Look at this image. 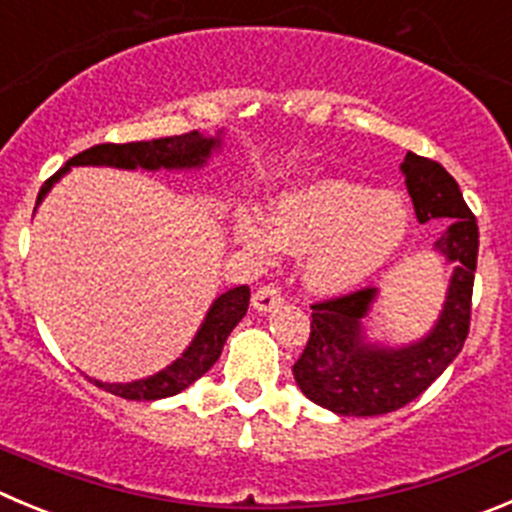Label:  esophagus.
Listing matches in <instances>:
<instances>
[{
  "label": "esophagus",
  "mask_w": 512,
  "mask_h": 512,
  "mask_svg": "<svg viewBox=\"0 0 512 512\" xmlns=\"http://www.w3.org/2000/svg\"><path fill=\"white\" fill-rule=\"evenodd\" d=\"M280 305H283V295H280V290L275 285H262L260 290L252 293V308L257 313H270V310L280 308Z\"/></svg>",
  "instance_id": "34e87169"
}]
</instances>
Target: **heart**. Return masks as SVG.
Masks as SVG:
<instances>
[{"mask_svg": "<svg viewBox=\"0 0 512 512\" xmlns=\"http://www.w3.org/2000/svg\"><path fill=\"white\" fill-rule=\"evenodd\" d=\"M412 214L396 191H371L346 179H318L280 191L270 217L255 207L232 214V232L247 252L278 257L305 252L310 293L338 298L374 280L407 245Z\"/></svg>", "mask_w": 512, "mask_h": 512, "instance_id": "1", "label": "heart"}]
</instances>
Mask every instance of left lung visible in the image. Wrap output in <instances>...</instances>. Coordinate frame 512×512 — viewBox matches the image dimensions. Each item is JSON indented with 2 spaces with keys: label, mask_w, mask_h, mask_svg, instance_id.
Instances as JSON below:
<instances>
[{
  "label": "left lung",
  "mask_w": 512,
  "mask_h": 512,
  "mask_svg": "<svg viewBox=\"0 0 512 512\" xmlns=\"http://www.w3.org/2000/svg\"><path fill=\"white\" fill-rule=\"evenodd\" d=\"M419 224H447L434 252L455 265L434 326L409 343L376 341L369 315L379 290L313 305V323L293 376L310 401L341 417H376L417 399L457 358L470 331L472 283L477 267V222L457 181L437 161L409 151L401 164Z\"/></svg>",
  "instance_id": "obj_1"
}]
</instances>
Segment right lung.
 <instances>
[{
    "label": "right lung",
    "mask_w": 512,
    "mask_h": 512,
    "mask_svg": "<svg viewBox=\"0 0 512 512\" xmlns=\"http://www.w3.org/2000/svg\"><path fill=\"white\" fill-rule=\"evenodd\" d=\"M224 131H217V136H204L199 131L184 133V136L154 138V141H136V143H100V146L88 148L83 154L73 156L68 164L62 166L52 179L45 181V186L37 194V207L42 199L50 194L52 186L68 174L73 166H111V169L126 171H191L204 169L207 161L214 154L222 151ZM35 207V209H37ZM247 305H250V288L240 285L227 293L217 295L204 315L202 326L194 333L189 346L184 348L176 361H171L166 369L156 371L154 376L146 379L128 381V384H105V381L90 379L100 389L111 391V394L123 396L131 401H156L174 396L191 386L197 379H202L214 364H217L219 353H222L227 336L232 328L245 318Z\"/></svg>",
    "instance_id": "obj_1"
}]
</instances>
